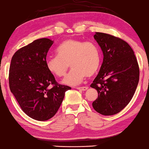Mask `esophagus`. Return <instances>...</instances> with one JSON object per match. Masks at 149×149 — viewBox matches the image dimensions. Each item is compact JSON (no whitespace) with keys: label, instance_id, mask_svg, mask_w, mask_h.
I'll return each mask as SVG.
<instances>
[{"label":"esophagus","instance_id":"obj_1","mask_svg":"<svg viewBox=\"0 0 149 149\" xmlns=\"http://www.w3.org/2000/svg\"><path fill=\"white\" fill-rule=\"evenodd\" d=\"M76 89H78V90H86L87 89H88V87H77V88H76Z\"/></svg>","mask_w":149,"mask_h":149}]
</instances>
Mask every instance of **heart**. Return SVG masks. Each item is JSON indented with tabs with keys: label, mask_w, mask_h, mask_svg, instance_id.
<instances>
[{
	"label": "heart",
	"mask_w": 149,
	"mask_h": 149,
	"mask_svg": "<svg viewBox=\"0 0 149 149\" xmlns=\"http://www.w3.org/2000/svg\"><path fill=\"white\" fill-rule=\"evenodd\" d=\"M56 52L57 56L47 59L46 67L49 73L61 78L66 75L70 64L72 70L64 80L66 85L79 84L85 76H94L100 68V51L93 42L69 38L58 46Z\"/></svg>",
	"instance_id": "heart-1"
}]
</instances>
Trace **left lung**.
<instances>
[{"instance_id": "left-lung-1", "label": "left lung", "mask_w": 149, "mask_h": 149, "mask_svg": "<svg viewBox=\"0 0 149 149\" xmlns=\"http://www.w3.org/2000/svg\"><path fill=\"white\" fill-rule=\"evenodd\" d=\"M94 38L104 54L100 72L90 87L98 97L94 109L104 116L115 115L129 104L139 80V67L133 49L118 37L96 32Z\"/></svg>"}]
</instances>
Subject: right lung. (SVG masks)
Returning <instances> with one entry per match:
<instances>
[{"label":"right lung","instance_id":"obj_1","mask_svg":"<svg viewBox=\"0 0 149 149\" xmlns=\"http://www.w3.org/2000/svg\"><path fill=\"white\" fill-rule=\"evenodd\" d=\"M53 42L45 38L34 40L15 53L10 66V91L22 111L36 120H47L55 115L65 92L71 89L59 84L46 67Z\"/></svg>","mask_w":149,"mask_h":149}]
</instances>
